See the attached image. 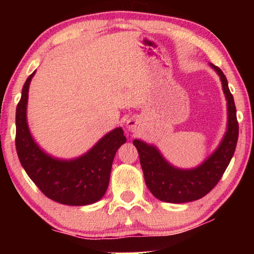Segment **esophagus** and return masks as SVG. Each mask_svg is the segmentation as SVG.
<instances>
[{
  "label": "esophagus",
  "instance_id": "esophagus-1",
  "mask_svg": "<svg viewBox=\"0 0 254 254\" xmlns=\"http://www.w3.org/2000/svg\"><path fill=\"white\" fill-rule=\"evenodd\" d=\"M126 126H127V129L129 130V131H134V130H136V120H134V119H129V120H127Z\"/></svg>",
  "mask_w": 254,
  "mask_h": 254
}]
</instances>
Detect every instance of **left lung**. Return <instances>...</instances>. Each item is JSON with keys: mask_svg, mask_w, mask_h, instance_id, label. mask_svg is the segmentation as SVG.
<instances>
[{"mask_svg": "<svg viewBox=\"0 0 254 254\" xmlns=\"http://www.w3.org/2000/svg\"><path fill=\"white\" fill-rule=\"evenodd\" d=\"M209 65L220 76L228 109L227 131L209 157L196 168L179 169L170 164L156 145L141 140L133 141L140 156L145 185L152 195L164 202L184 203L203 197L220 182L235 154L239 129L234 97L223 71L213 64Z\"/></svg>", "mask_w": 254, "mask_h": 254, "instance_id": "8db88e82", "label": "left lung"}]
</instances>
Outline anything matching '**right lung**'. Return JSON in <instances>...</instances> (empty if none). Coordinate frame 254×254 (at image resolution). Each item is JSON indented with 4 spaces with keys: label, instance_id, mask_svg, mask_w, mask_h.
<instances>
[{
    "label": "right lung",
    "instance_id": "add662e5",
    "mask_svg": "<svg viewBox=\"0 0 254 254\" xmlns=\"http://www.w3.org/2000/svg\"><path fill=\"white\" fill-rule=\"evenodd\" d=\"M27 77L16 109V150L27 176L51 200L68 206H86L99 201L109 187L116 152L126 136L121 127L100 138L84 155L61 159L48 155L31 135L26 110L31 79Z\"/></svg>",
    "mask_w": 254,
    "mask_h": 254
}]
</instances>
